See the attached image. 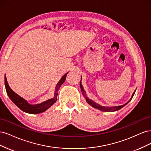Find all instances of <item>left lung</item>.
Segmentation results:
<instances>
[{
    "instance_id": "8db88e82",
    "label": "left lung",
    "mask_w": 151,
    "mask_h": 151,
    "mask_svg": "<svg viewBox=\"0 0 151 151\" xmlns=\"http://www.w3.org/2000/svg\"><path fill=\"white\" fill-rule=\"evenodd\" d=\"M81 79H82V77H81ZM80 87H81V89L82 93H83V96H84V98H86V101L88 102V103L89 104H90L91 106H93V107H94V108H96V109H99V110L103 111H106V112L115 111H117V110H119L120 109H121L122 108H123V106H125V105H126L127 103H129L131 101V99H132V98H133L134 95V94H135V91L134 92V93L132 94V97H131L129 101H128L127 103H125V104L122 105V106H118L107 107V106H101V105H99V104H98V103H95L94 101H93V100H91V99H90L88 98V97L87 96L86 94V92H85V91H84V88H83V86H82L81 80V81H80Z\"/></svg>"
}]
</instances>
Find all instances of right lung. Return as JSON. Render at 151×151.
Masks as SVG:
<instances>
[{
  "mask_svg": "<svg viewBox=\"0 0 151 151\" xmlns=\"http://www.w3.org/2000/svg\"><path fill=\"white\" fill-rule=\"evenodd\" d=\"M67 74L68 72L66 73V74L62 77L61 79L59 81V82L57 83L55 87V90L54 98L50 99L47 100V101H45L42 103L36 104H31L28 103L26 100L21 98L20 96L16 94L15 92H14V91L11 89L7 83V81L5 76V86L6 92L7 95L9 96V98L12 100V101L14 103L18 108L21 109L22 111L31 114H38L42 113L44 112L45 111H46L50 107H51L52 105L57 101L58 91L59 88H60V87L65 82Z\"/></svg>",
  "mask_w": 151,
  "mask_h": 151,
  "instance_id": "add662e5",
  "label": "right lung"
}]
</instances>
